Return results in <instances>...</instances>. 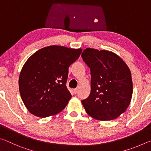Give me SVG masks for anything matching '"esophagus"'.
<instances>
[{"label":"esophagus","mask_w":151,"mask_h":151,"mask_svg":"<svg viewBox=\"0 0 151 151\" xmlns=\"http://www.w3.org/2000/svg\"><path fill=\"white\" fill-rule=\"evenodd\" d=\"M73 92H74V93H75V94H76V93H78V88H74L73 89Z\"/></svg>","instance_id":"esophagus-1"}]
</instances>
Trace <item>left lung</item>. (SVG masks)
Here are the masks:
<instances>
[{
    "mask_svg": "<svg viewBox=\"0 0 151 151\" xmlns=\"http://www.w3.org/2000/svg\"><path fill=\"white\" fill-rule=\"evenodd\" d=\"M81 57L91 75V94L81 101L86 113L100 121L116 119L131 103L130 69L121 57L109 50L86 48Z\"/></svg>",
    "mask_w": 151,
    "mask_h": 151,
    "instance_id": "8db88e82",
    "label": "left lung"
}]
</instances>
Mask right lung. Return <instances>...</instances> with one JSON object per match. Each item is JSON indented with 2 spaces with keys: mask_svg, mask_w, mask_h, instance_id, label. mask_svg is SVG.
Listing matches in <instances>:
<instances>
[{
  "mask_svg": "<svg viewBox=\"0 0 151 151\" xmlns=\"http://www.w3.org/2000/svg\"><path fill=\"white\" fill-rule=\"evenodd\" d=\"M82 49L49 46L37 51L22 67L19 85L21 99L29 111L39 117L58 113L71 98L66 86L68 67Z\"/></svg>",
  "mask_w": 151,
  "mask_h": 151,
  "instance_id": "obj_1",
  "label": "right lung"
}]
</instances>
